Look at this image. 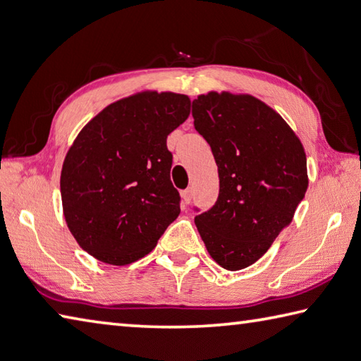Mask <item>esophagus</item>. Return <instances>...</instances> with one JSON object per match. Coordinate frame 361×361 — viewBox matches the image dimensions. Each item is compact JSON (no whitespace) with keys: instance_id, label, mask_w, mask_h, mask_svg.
Masks as SVG:
<instances>
[{"instance_id":"34e87169","label":"esophagus","mask_w":361,"mask_h":361,"mask_svg":"<svg viewBox=\"0 0 361 361\" xmlns=\"http://www.w3.org/2000/svg\"><path fill=\"white\" fill-rule=\"evenodd\" d=\"M192 196H193L192 188H187V190H183V192H180V198H182L183 206H188L190 201H192Z\"/></svg>"}]
</instances>
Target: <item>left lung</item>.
I'll return each instance as SVG.
<instances>
[{"instance_id":"8db88e82","label":"left lung","mask_w":361,"mask_h":361,"mask_svg":"<svg viewBox=\"0 0 361 361\" xmlns=\"http://www.w3.org/2000/svg\"><path fill=\"white\" fill-rule=\"evenodd\" d=\"M192 113L220 179L219 200L195 224L212 259L240 270L294 219L308 188L307 154L280 113L250 94H201Z\"/></svg>"}]
</instances>
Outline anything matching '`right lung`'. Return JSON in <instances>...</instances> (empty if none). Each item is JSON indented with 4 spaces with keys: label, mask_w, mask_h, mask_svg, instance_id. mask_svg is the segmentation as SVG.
<instances>
[{
    "label": "right lung",
    "mask_w": 361,
    "mask_h": 361,
    "mask_svg": "<svg viewBox=\"0 0 361 361\" xmlns=\"http://www.w3.org/2000/svg\"><path fill=\"white\" fill-rule=\"evenodd\" d=\"M192 100L140 91L105 106L81 128L61 169V201L73 239L97 261L127 265L155 248L180 214L166 137Z\"/></svg>",
    "instance_id": "add662e5"
}]
</instances>
